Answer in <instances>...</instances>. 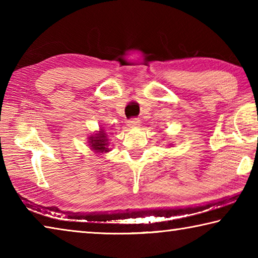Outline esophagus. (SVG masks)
<instances>
[{"mask_svg": "<svg viewBox=\"0 0 258 258\" xmlns=\"http://www.w3.org/2000/svg\"><path fill=\"white\" fill-rule=\"evenodd\" d=\"M140 124H141V120L139 118H131L127 120V125L130 127H138V126H140Z\"/></svg>", "mask_w": 258, "mask_h": 258, "instance_id": "esophagus-1", "label": "esophagus"}]
</instances>
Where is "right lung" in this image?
Wrapping results in <instances>:
<instances>
[{
  "label": "right lung",
  "mask_w": 258,
  "mask_h": 258,
  "mask_svg": "<svg viewBox=\"0 0 258 258\" xmlns=\"http://www.w3.org/2000/svg\"><path fill=\"white\" fill-rule=\"evenodd\" d=\"M90 147H92L91 149H93L94 151L99 152V154H102V152H107L109 151L108 148V139H107V134L104 133V131H100V133L93 135V137L90 138Z\"/></svg>",
  "instance_id": "1"
}]
</instances>
